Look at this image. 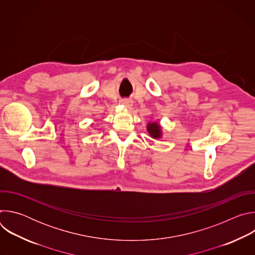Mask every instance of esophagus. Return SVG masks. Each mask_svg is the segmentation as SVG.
<instances>
[{"mask_svg": "<svg viewBox=\"0 0 255 255\" xmlns=\"http://www.w3.org/2000/svg\"><path fill=\"white\" fill-rule=\"evenodd\" d=\"M121 103H122L124 106H126L127 108H129V107L132 105V102H131L130 100H126V99L122 100V101H121Z\"/></svg>", "mask_w": 255, "mask_h": 255, "instance_id": "obj_1", "label": "esophagus"}]
</instances>
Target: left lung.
<instances>
[{"mask_svg": "<svg viewBox=\"0 0 255 255\" xmlns=\"http://www.w3.org/2000/svg\"><path fill=\"white\" fill-rule=\"evenodd\" d=\"M147 130L149 135L152 138H160L161 136V130H160V126L158 125V123L153 122V123H149L147 125Z\"/></svg>", "mask_w": 255, "mask_h": 255, "instance_id": "left-lung-1", "label": "left lung"}]
</instances>
